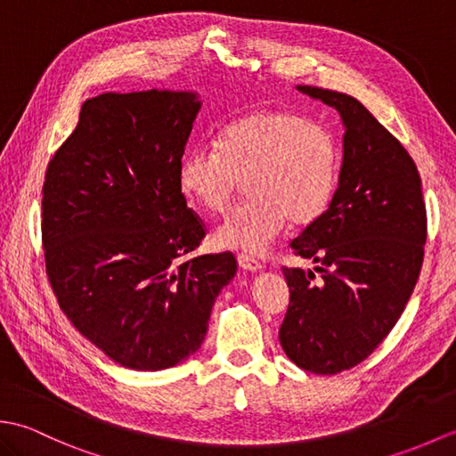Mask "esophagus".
Segmentation results:
<instances>
[{
	"label": "esophagus",
	"mask_w": 456,
	"mask_h": 456,
	"mask_svg": "<svg viewBox=\"0 0 456 456\" xmlns=\"http://www.w3.org/2000/svg\"><path fill=\"white\" fill-rule=\"evenodd\" d=\"M237 263L240 268L247 270V273H258V270H263V265H260L255 256H248V255H239Z\"/></svg>",
	"instance_id": "34e87169"
}]
</instances>
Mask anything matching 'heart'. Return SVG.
Instances as JSON below:
<instances>
[{
    "label": "heart",
    "instance_id": "1",
    "mask_svg": "<svg viewBox=\"0 0 456 456\" xmlns=\"http://www.w3.org/2000/svg\"><path fill=\"white\" fill-rule=\"evenodd\" d=\"M341 172L335 134L307 115L260 110L229 123L217 149L193 147L178 167L182 191L203 209L219 213L248 183L250 200L213 231L219 248L258 255L288 221L309 225L333 200Z\"/></svg>",
    "mask_w": 456,
    "mask_h": 456
}]
</instances>
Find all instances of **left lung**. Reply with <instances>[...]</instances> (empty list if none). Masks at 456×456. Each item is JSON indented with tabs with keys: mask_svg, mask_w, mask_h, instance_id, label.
Masks as SVG:
<instances>
[{
	"mask_svg": "<svg viewBox=\"0 0 456 456\" xmlns=\"http://www.w3.org/2000/svg\"><path fill=\"white\" fill-rule=\"evenodd\" d=\"M297 90L341 115L343 164L327 211L289 245L322 276L282 268L289 305L278 337L299 368L337 374L362 362L398 323L419 278L428 216L418 167L361 102Z\"/></svg>",
	"mask_w": 456,
	"mask_h": 456,
	"instance_id": "8db88e82",
	"label": "left lung"
}]
</instances>
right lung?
I'll return each mask as SVG.
<instances>
[{
  "instance_id": "right-lung-1",
  "label": "right lung",
  "mask_w": 456,
  "mask_h": 456,
  "mask_svg": "<svg viewBox=\"0 0 456 456\" xmlns=\"http://www.w3.org/2000/svg\"><path fill=\"white\" fill-rule=\"evenodd\" d=\"M201 110L196 92H108L48 162L43 248L72 325L133 370H164L198 351L231 253L190 258L206 237L178 167Z\"/></svg>"
}]
</instances>
